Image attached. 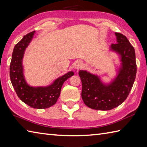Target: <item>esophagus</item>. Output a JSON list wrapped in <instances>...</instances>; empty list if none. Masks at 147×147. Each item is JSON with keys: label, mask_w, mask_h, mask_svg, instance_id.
I'll return each instance as SVG.
<instances>
[{"label": "esophagus", "mask_w": 147, "mask_h": 147, "mask_svg": "<svg viewBox=\"0 0 147 147\" xmlns=\"http://www.w3.org/2000/svg\"><path fill=\"white\" fill-rule=\"evenodd\" d=\"M83 66H84L83 63L82 61H79L76 62V65H75V68H76L77 70H80V69H81V68L83 67Z\"/></svg>", "instance_id": "34e87169"}]
</instances>
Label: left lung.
Segmentation results:
<instances>
[{
  "label": "left lung",
  "mask_w": 147,
  "mask_h": 147,
  "mask_svg": "<svg viewBox=\"0 0 147 147\" xmlns=\"http://www.w3.org/2000/svg\"><path fill=\"white\" fill-rule=\"evenodd\" d=\"M117 43L111 49L121 56L122 68L111 84L105 85L94 75L79 71L82 84V98L86 106L94 110H109L119 106L127 98L136 75L135 51L127 37L115 32Z\"/></svg>",
  "instance_id": "1"
}]
</instances>
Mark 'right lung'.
<instances>
[{"instance_id": "1", "label": "right lung", "mask_w": 147, "mask_h": 147, "mask_svg": "<svg viewBox=\"0 0 147 147\" xmlns=\"http://www.w3.org/2000/svg\"><path fill=\"white\" fill-rule=\"evenodd\" d=\"M34 33L35 31L32 32L24 36L14 46L10 64V79L18 96L24 103L34 109H47L56 103L63 84L74 74L73 71H69L57 79L53 84L45 88H34L26 84L23 74L22 59Z\"/></svg>"}]
</instances>
